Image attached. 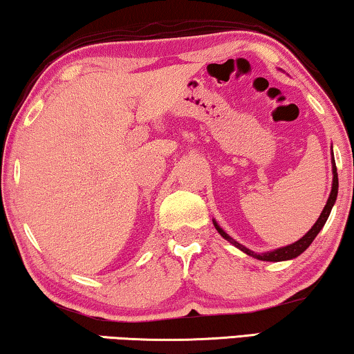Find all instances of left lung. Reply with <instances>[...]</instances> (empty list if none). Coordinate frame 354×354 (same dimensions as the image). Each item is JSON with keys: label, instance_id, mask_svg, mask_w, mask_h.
Instances as JSON below:
<instances>
[{"label": "left lung", "instance_id": "left-lung-1", "mask_svg": "<svg viewBox=\"0 0 354 354\" xmlns=\"http://www.w3.org/2000/svg\"><path fill=\"white\" fill-rule=\"evenodd\" d=\"M332 171H334V180H332V192H330L329 199H327L324 209H322L319 218L316 220V223L313 225V227H311L310 232L306 233L304 238H300L299 241H295L294 244L286 245V248H281V249H276V250H273V252L254 254L252 250H249L248 248H244V245L238 244L236 241H232V238H230L228 234L225 233L223 230L220 228L218 225L214 222L215 228H217V232H218L220 234H222V236H223L225 239L232 241V243H233L234 245H236V248H239L241 250H243V252H245L248 255H252V257L259 259V260H265V262H281V260H290V259L299 257V255H300L301 252H304V250H305L306 248H308V245H310L311 243H313V239L317 236V233H319L321 228L324 227L326 220H327V217H329V214H330V211H332V206H334V203H335V199H337V193H339V177H337L335 162H334V169H332Z\"/></svg>", "mask_w": 354, "mask_h": 354}]
</instances>
